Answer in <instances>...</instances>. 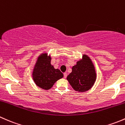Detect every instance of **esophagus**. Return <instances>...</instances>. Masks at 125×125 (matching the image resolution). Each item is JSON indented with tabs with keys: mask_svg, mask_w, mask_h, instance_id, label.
<instances>
[{
	"mask_svg": "<svg viewBox=\"0 0 125 125\" xmlns=\"http://www.w3.org/2000/svg\"><path fill=\"white\" fill-rule=\"evenodd\" d=\"M67 76V73H64V78H66Z\"/></svg>",
	"mask_w": 125,
	"mask_h": 125,
	"instance_id": "obj_1",
	"label": "esophagus"
}]
</instances>
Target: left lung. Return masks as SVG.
I'll use <instances>...</instances> for the list:
<instances>
[{"label": "left lung", "instance_id": "8db88e82", "mask_svg": "<svg viewBox=\"0 0 125 125\" xmlns=\"http://www.w3.org/2000/svg\"><path fill=\"white\" fill-rule=\"evenodd\" d=\"M96 70L90 58L82 55L81 60L72 67V72L67 77V80L76 91L85 92L89 90L96 80Z\"/></svg>", "mask_w": 125, "mask_h": 125}]
</instances>
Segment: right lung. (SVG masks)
Wrapping results in <instances>:
<instances>
[{
  "label": "right lung",
  "mask_w": 125,
  "mask_h": 125,
  "mask_svg": "<svg viewBox=\"0 0 125 125\" xmlns=\"http://www.w3.org/2000/svg\"><path fill=\"white\" fill-rule=\"evenodd\" d=\"M51 55L43 53L37 58L32 72V79L36 85L45 90L52 88L58 80L63 78L62 73L54 68L51 63Z\"/></svg>",
  "instance_id": "add662e5"
}]
</instances>
